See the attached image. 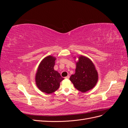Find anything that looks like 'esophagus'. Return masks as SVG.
Returning <instances> with one entry per match:
<instances>
[{"label":"esophagus","instance_id":"obj_1","mask_svg":"<svg viewBox=\"0 0 128 128\" xmlns=\"http://www.w3.org/2000/svg\"><path fill=\"white\" fill-rule=\"evenodd\" d=\"M69 77H70V76H69V75H68L67 76L65 77V78H66V79H69Z\"/></svg>","mask_w":128,"mask_h":128}]
</instances>
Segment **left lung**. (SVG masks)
<instances>
[{
    "label": "left lung",
    "instance_id": "8db88e82",
    "mask_svg": "<svg viewBox=\"0 0 128 128\" xmlns=\"http://www.w3.org/2000/svg\"><path fill=\"white\" fill-rule=\"evenodd\" d=\"M69 80L77 90L86 92L94 88L97 83L98 72L90 59L80 56L76 62L75 74L72 75Z\"/></svg>",
    "mask_w": 128,
    "mask_h": 128
}]
</instances>
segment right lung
<instances>
[{
    "mask_svg": "<svg viewBox=\"0 0 128 128\" xmlns=\"http://www.w3.org/2000/svg\"><path fill=\"white\" fill-rule=\"evenodd\" d=\"M56 58L49 56L42 59L36 74V84L40 90L48 94L56 91L60 83L64 80L57 71L54 70Z\"/></svg>",
    "mask_w": 128,
    "mask_h": 128,
    "instance_id": "1",
    "label": "right lung"
}]
</instances>
